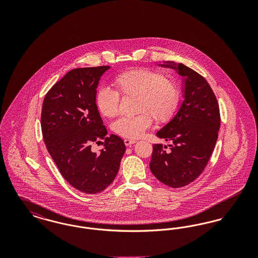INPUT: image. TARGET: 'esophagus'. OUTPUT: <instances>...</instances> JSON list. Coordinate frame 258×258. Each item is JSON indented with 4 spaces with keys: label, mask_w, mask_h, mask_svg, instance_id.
<instances>
[{
    "label": "esophagus",
    "mask_w": 258,
    "mask_h": 258,
    "mask_svg": "<svg viewBox=\"0 0 258 258\" xmlns=\"http://www.w3.org/2000/svg\"><path fill=\"white\" fill-rule=\"evenodd\" d=\"M123 142H124V145H125V146H132L133 144H135L136 141L133 140V139H124Z\"/></svg>",
    "instance_id": "1"
}]
</instances>
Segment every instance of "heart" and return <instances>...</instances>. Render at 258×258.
Segmentation results:
<instances>
[{
	"label": "heart",
	"instance_id": "b5f03b06",
	"mask_svg": "<svg viewBox=\"0 0 258 258\" xmlns=\"http://www.w3.org/2000/svg\"><path fill=\"white\" fill-rule=\"evenodd\" d=\"M112 83L116 88H98L96 104L101 115L113 118L118 114L120 95L135 96L134 117H123L113 123L114 132L120 136L135 139L142 135L153 123H164L171 118L180 99L179 85L157 71L137 68L114 76Z\"/></svg>",
	"mask_w": 258,
	"mask_h": 258
}]
</instances>
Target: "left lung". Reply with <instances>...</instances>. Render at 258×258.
I'll use <instances>...</instances> for the list:
<instances>
[{
  "instance_id": "1",
  "label": "left lung",
  "mask_w": 258,
  "mask_h": 258,
  "mask_svg": "<svg viewBox=\"0 0 258 258\" xmlns=\"http://www.w3.org/2000/svg\"><path fill=\"white\" fill-rule=\"evenodd\" d=\"M171 68L184 78V101L175 117L157 133L171 141L169 150L154 144L150 169L168 186L182 187L197 179L205 169L218 139L221 126L220 107L206 79L183 63Z\"/></svg>"
}]
</instances>
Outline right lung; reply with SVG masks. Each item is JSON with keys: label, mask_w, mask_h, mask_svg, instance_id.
<instances>
[{"label": "right lung", "mask_w": 258, "mask_h": 258, "mask_svg": "<svg viewBox=\"0 0 258 258\" xmlns=\"http://www.w3.org/2000/svg\"><path fill=\"white\" fill-rule=\"evenodd\" d=\"M110 67L74 69L47 92L41 109V132L51 158L64 180L90 195L114 181L125 152L123 139L107 135L96 104L100 76ZM105 140L99 155L92 143Z\"/></svg>", "instance_id": "add662e5"}]
</instances>
